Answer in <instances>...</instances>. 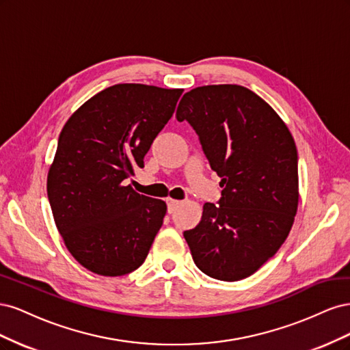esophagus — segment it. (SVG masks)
<instances>
[{
    "label": "esophagus",
    "mask_w": 350,
    "mask_h": 350,
    "mask_svg": "<svg viewBox=\"0 0 350 350\" xmlns=\"http://www.w3.org/2000/svg\"><path fill=\"white\" fill-rule=\"evenodd\" d=\"M179 203H181V201L172 200V198H167V200H166V204H167V213H174V211L176 210V207L179 206Z\"/></svg>",
    "instance_id": "34e87169"
}]
</instances>
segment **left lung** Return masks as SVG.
<instances>
[{
	"label": "left lung",
	"mask_w": 350,
	"mask_h": 350,
	"mask_svg": "<svg viewBox=\"0 0 350 350\" xmlns=\"http://www.w3.org/2000/svg\"><path fill=\"white\" fill-rule=\"evenodd\" d=\"M198 135L210 167L221 178L217 204L184 232L196 266L235 282L256 273L288 238L298 208V152L280 116L237 84L187 92L176 109Z\"/></svg>",
	"instance_id": "1"
}]
</instances>
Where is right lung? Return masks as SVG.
Here are the masks:
<instances>
[{"label": "right lung", "mask_w": 350, "mask_h": 350, "mask_svg": "<svg viewBox=\"0 0 350 350\" xmlns=\"http://www.w3.org/2000/svg\"><path fill=\"white\" fill-rule=\"evenodd\" d=\"M183 89L115 84L74 112L48 174V200L66 247L83 267L124 276L144 262L166 215L165 201L126 185Z\"/></svg>", "instance_id": "obj_1"}]
</instances>
